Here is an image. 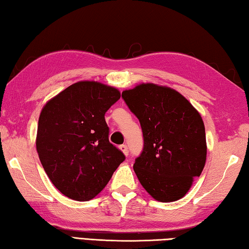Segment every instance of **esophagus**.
<instances>
[{
  "label": "esophagus",
  "mask_w": 249,
  "mask_h": 249,
  "mask_svg": "<svg viewBox=\"0 0 249 249\" xmlns=\"http://www.w3.org/2000/svg\"><path fill=\"white\" fill-rule=\"evenodd\" d=\"M121 148V150L123 151V153L125 156H128V153H129V150H128V147L126 146V144H122V146L120 147Z\"/></svg>",
  "instance_id": "obj_1"
}]
</instances>
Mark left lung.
Wrapping results in <instances>:
<instances>
[{
    "label": "left lung",
    "mask_w": 249,
    "mask_h": 249,
    "mask_svg": "<svg viewBox=\"0 0 249 249\" xmlns=\"http://www.w3.org/2000/svg\"><path fill=\"white\" fill-rule=\"evenodd\" d=\"M122 98L142 130V151L134 163L140 184L156 200H178L206 163L200 114L182 94L155 84L125 90Z\"/></svg>",
    "instance_id": "obj_1"
}]
</instances>
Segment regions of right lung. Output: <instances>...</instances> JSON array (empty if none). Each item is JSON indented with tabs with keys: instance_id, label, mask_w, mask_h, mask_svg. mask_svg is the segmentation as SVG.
Returning a JSON list of instances; mask_svg holds the SVG:
<instances>
[{
	"instance_id": "add662e5",
	"label": "right lung",
	"mask_w": 249,
	"mask_h": 249,
	"mask_svg": "<svg viewBox=\"0 0 249 249\" xmlns=\"http://www.w3.org/2000/svg\"><path fill=\"white\" fill-rule=\"evenodd\" d=\"M121 98L117 89L79 81L51 99L38 123L37 151L63 195L85 201L97 196L125 160L109 140L105 115Z\"/></svg>"
}]
</instances>
